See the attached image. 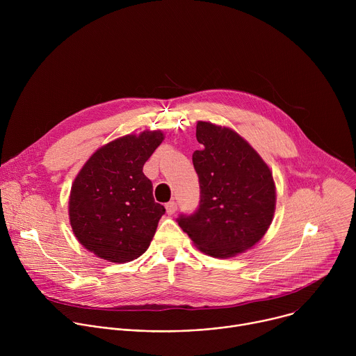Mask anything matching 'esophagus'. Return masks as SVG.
<instances>
[{"label":"esophagus","instance_id":"obj_1","mask_svg":"<svg viewBox=\"0 0 356 356\" xmlns=\"http://www.w3.org/2000/svg\"><path fill=\"white\" fill-rule=\"evenodd\" d=\"M176 210H177V202L175 200L166 202V211H168V214L172 216V214L176 213Z\"/></svg>","mask_w":356,"mask_h":356}]
</instances>
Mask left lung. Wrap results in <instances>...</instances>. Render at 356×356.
I'll return each mask as SVG.
<instances>
[{"label": "left lung", "mask_w": 356, "mask_h": 356, "mask_svg": "<svg viewBox=\"0 0 356 356\" xmlns=\"http://www.w3.org/2000/svg\"><path fill=\"white\" fill-rule=\"evenodd\" d=\"M195 136L202 146L193 154L200 202L177 222L210 257H235L261 241L272 222L273 176L255 149L232 129L200 121Z\"/></svg>", "instance_id": "8db88e82"}]
</instances>
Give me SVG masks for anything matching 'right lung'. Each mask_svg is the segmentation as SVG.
I'll use <instances>...</instances> for the list:
<instances>
[{"mask_svg":"<svg viewBox=\"0 0 356 356\" xmlns=\"http://www.w3.org/2000/svg\"><path fill=\"white\" fill-rule=\"evenodd\" d=\"M161 131L127 135L99 147L77 175L69 216L79 242L98 258L125 264L139 258L165 207L155 202L145 162L162 143Z\"/></svg>","mask_w":356,"mask_h":356,"instance_id":"1","label":"right lung"}]
</instances>
